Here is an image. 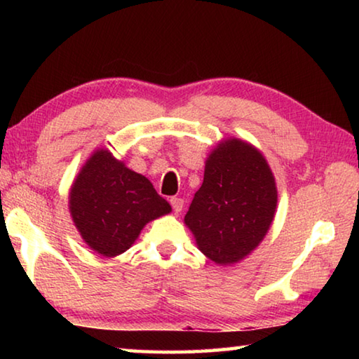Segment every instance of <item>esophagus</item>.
Returning <instances> with one entry per match:
<instances>
[{"label": "esophagus", "instance_id": "obj_1", "mask_svg": "<svg viewBox=\"0 0 359 359\" xmlns=\"http://www.w3.org/2000/svg\"><path fill=\"white\" fill-rule=\"evenodd\" d=\"M169 203H171L174 212H177V214L182 209H184V199H182V198L174 196V198H171V201H169Z\"/></svg>", "mask_w": 359, "mask_h": 359}]
</instances>
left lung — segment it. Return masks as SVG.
Listing matches in <instances>:
<instances>
[{
  "mask_svg": "<svg viewBox=\"0 0 359 359\" xmlns=\"http://www.w3.org/2000/svg\"><path fill=\"white\" fill-rule=\"evenodd\" d=\"M277 208L266 158L252 144L224 139L210 151L204 180L185 215L198 248L217 264L239 263L264 239Z\"/></svg>",
  "mask_w": 359,
  "mask_h": 359,
  "instance_id": "1",
  "label": "left lung"
}]
</instances>
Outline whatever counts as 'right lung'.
I'll list each match as a JSON object with an SVG mask.
<instances>
[{
	"label": "right lung",
	"instance_id": "1",
	"mask_svg": "<svg viewBox=\"0 0 359 359\" xmlns=\"http://www.w3.org/2000/svg\"><path fill=\"white\" fill-rule=\"evenodd\" d=\"M69 212L85 244L112 258L128 250L145 224L169 214L171 205L147 177L98 149L71 187Z\"/></svg>",
	"mask_w": 359,
	"mask_h": 359
}]
</instances>
